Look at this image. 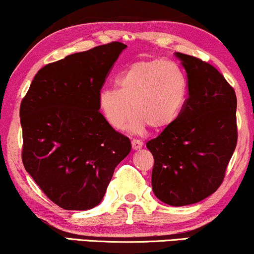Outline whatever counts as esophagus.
Masks as SVG:
<instances>
[{"mask_svg":"<svg viewBox=\"0 0 254 254\" xmlns=\"http://www.w3.org/2000/svg\"><path fill=\"white\" fill-rule=\"evenodd\" d=\"M132 144V148L134 149V151H138V149H140L142 147V145H144V142L138 140V139H133V140L131 141Z\"/></svg>","mask_w":254,"mask_h":254,"instance_id":"obj_1","label":"esophagus"}]
</instances>
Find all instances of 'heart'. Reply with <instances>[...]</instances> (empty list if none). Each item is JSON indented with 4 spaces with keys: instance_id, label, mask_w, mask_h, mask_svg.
Segmentation results:
<instances>
[{
    "instance_id": "obj_1",
    "label": "heart",
    "mask_w": 254,
    "mask_h": 254,
    "mask_svg": "<svg viewBox=\"0 0 254 254\" xmlns=\"http://www.w3.org/2000/svg\"><path fill=\"white\" fill-rule=\"evenodd\" d=\"M117 85L119 88L103 87L99 91V108L115 128L122 127L133 110L128 126L132 131H141L146 127L163 131L173 126L189 93L182 67L163 60L132 63L120 74Z\"/></svg>"
}]
</instances>
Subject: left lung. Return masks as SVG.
Listing matches in <instances>:
<instances>
[{
    "label": "left lung",
    "mask_w": 254,
    "mask_h": 254,
    "mask_svg": "<svg viewBox=\"0 0 254 254\" xmlns=\"http://www.w3.org/2000/svg\"><path fill=\"white\" fill-rule=\"evenodd\" d=\"M188 74L189 98L173 126L146 144L154 158L152 189L170 206L213 194L237 144L234 88L210 64L175 53Z\"/></svg>",
    "instance_id": "left-lung-1"
}]
</instances>
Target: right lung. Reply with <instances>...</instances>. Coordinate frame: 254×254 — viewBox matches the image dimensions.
Returning a JSON list of instances; mask_svg holds the SVG:
<instances>
[{
	"label": "right lung",
	"instance_id": "add662e5",
	"mask_svg": "<svg viewBox=\"0 0 254 254\" xmlns=\"http://www.w3.org/2000/svg\"><path fill=\"white\" fill-rule=\"evenodd\" d=\"M127 45L76 53L38 71L20 105L23 163L57 206H98L131 141L99 112L98 93Z\"/></svg>",
	"mask_w": 254,
	"mask_h": 254
}]
</instances>
